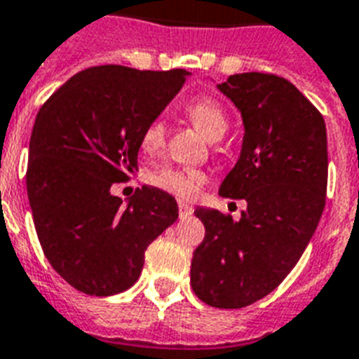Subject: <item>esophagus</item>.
<instances>
[{
  "label": "esophagus",
  "mask_w": 359,
  "mask_h": 359,
  "mask_svg": "<svg viewBox=\"0 0 359 359\" xmlns=\"http://www.w3.org/2000/svg\"><path fill=\"white\" fill-rule=\"evenodd\" d=\"M191 214H194V207L191 205H188V203H179V216L182 219L184 218H190Z\"/></svg>",
  "instance_id": "34e87169"
}]
</instances>
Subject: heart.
I'll return each instance as SVG.
<instances>
[{
    "label": "heart",
    "mask_w": 359,
    "mask_h": 359,
    "mask_svg": "<svg viewBox=\"0 0 359 359\" xmlns=\"http://www.w3.org/2000/svg\"><path fill=\"white\" fill-rule=\"evenodd\" d=\"M186 115L196 124V128L210 141L222 140L229 126L225 109L214 98H197L186 108ZM163 143H165V126L162 121H154L141 134V151L145 152L147 156H154L162 151ZM207 180L208 177L203 169L163 168L152 175L151 184L165 194L188 201L197 196L199 188Z\"/></svg>",
    "instance_id": "1"
}]
</instances>
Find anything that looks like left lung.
<instances>
[{"label": "left lung", "instance_id": "8db88e82", "mask_svg": "<svg viewBox=\"0 0 359 359\" xmlns=\"http://www.w3.org/2000/svg\"><path fill=\"white\" fill-rule=\"evenodd\" d=\"M218 89L242 114L244 141L219 196L244 199L238 222L199 207L205 238L191 259V289L219 309L270 294L309 244L323 216L328 140L323 115L289 80L233 74Z\"/></svg>", "mask_w": 359, "mask_h": 359}]
</instances>
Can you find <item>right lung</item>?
Here are the masks:
<instances>
[{
  "mask_svg": "<svg viewBox=\"0 0 359 359\" xmlns=\"http://www.w3.org/2000/svg\"><path fill=\"white\" fill-rule=\"evenodd\" d=\"M188 74L91 67L36 114L25 173L36 236L53 270L86 294L130 289L147 245L179 218L177 201L165 191L143 186L123 205L111 186L135 173L141 134Z\"/></svg>",
  "mask_w": 359,
  "mask_h": 359,
  "instance_id": "obj_1",
  "label": "right lung"
}]
</instances>
